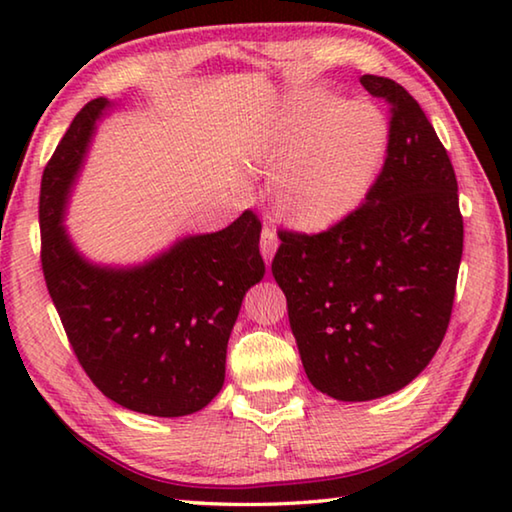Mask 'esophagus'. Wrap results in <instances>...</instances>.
<instances>
[{
  "label": "esophagus",
  "mask_w": 512,
  "mask_h": 512,
  "mask_svg": "<svg viewBox=\"0 0 512 512\" xmlns=\"http://www.w3.org/2000/svg\"><path fill=\"white\" fill-rule=\"evenodd\" d=\"M259 248H262V255L266 259V264H271L273 253L277 250V235L268 223H264V228H262V239H259Z\"/></svg>",
  "instance_id": "obj_1"
}]
</instances>
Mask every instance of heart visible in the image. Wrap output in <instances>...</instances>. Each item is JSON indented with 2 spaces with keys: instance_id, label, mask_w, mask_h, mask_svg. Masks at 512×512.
<instances>
[{
  "instance_id": "b5f03b06",
  "label": "heart",
  "mask_w": 512,
  "mask_h": 512,
  "mask_svg": "<svg viewBox=\"0 0 512 512\" xmlns=\"http://www.w3.org/2000/svg\"><path fill=\"white\" fill-rule=\"evenodd\" d=\"M388 124L363 101L296 92L277 106L246 144L257 171H280L277 201L291 221L325 228L352 214L384 164Z\"/></svg>"
}]
</instances>
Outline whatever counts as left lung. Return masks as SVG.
Masks as SVG:
<instances>
[{
    "instance_id": "1",
    "label": "left lung",
    "mask_w": 512,
    "mask_h": 512,
    "mask_svg": "<svg viewBox=\"0 0 512 512\" xmlns=\"http://www.w3.org/2000/svg\"><path fill=\"white\" fill-rule=\"evenodd\" d=\"M391 106L388 149L357 210L316 235L277 230L271 271L311 384L341 402L400 391L452 318L463 216L452 160L400 83L363 74Z\"/></svg>"
}]
</instances>
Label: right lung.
I'll return each instance as SVG.
<instances>
[{
	"instance_id": "1",
	"label": "right lung",
	"mask_w": 512,
	"mask_h": 512,
	"mask_svg": "<svg viewBox=\"0 0 512 512\" xmlns=\"http://www.w3.org/2000/svg\"><path fill=\"white\" fill-rule=\"evenodd\" d=\"M106 106L101 97L85 103L42 173V273L92 384L124 409L178 418L221 391L241 300L266 273L262 221L246 210L225 230L187 237L144 266L85 262L69 244L63 207Z\"/></svg>"
}]
</instances>
